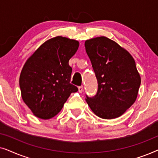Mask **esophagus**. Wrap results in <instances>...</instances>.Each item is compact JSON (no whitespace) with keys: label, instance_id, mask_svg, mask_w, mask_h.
<instances>
[{"label":"esophagus","instance_id":"34e87169","mask_svg":"<svg viewBox=\"0 0 158 158\" xmlns=\"http://www.w3.org/2000/svg\"><path fill=\"white\" fill-rule=\"evenodd\" d=\"M78 91L80 93H82L83 91V86H79V87H78Z\"/></svg>","mask_w":158,"mask_h":158}]
</instances>
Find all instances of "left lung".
I'll use <instances>...</instances> for the list:
<instances>
[{
	"mask_svg": "<svg viewBox=\"0 0 158 158\" xmlns=\"http://www.w3.org/2000/svg\"><path fill=\"white\" fill-rule=\"evenodd\" d=\"M85 51L98 81L96 96L85 101L96 116L112 119L135 103L141 83L135 61L126 49L105 36L86 40Z\"/></svg>",
	"mask_w": 158,
	"mask_h": 158,
	"instance_id": "left-lung-1",
	"label": "left lung"
}]
</instances>
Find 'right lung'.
<instances>
[{"instance_id":"obj_1","label":"right lung","mask_w":158,"mask_h":158,"mask_svg":"<svg viewBox=\"0 0 158 158\" xmlns=\"http://www.w3.org/2000/svg\"><path fill=\"white\" fill-rule=\"evenodd\" d=\"M79 42L56 36L41 45L21 70L19 85L21 97L36 117L49 119L57 115L76 86L70 83L72 68L69 60Z\"/></svg>"}]
</instances>
